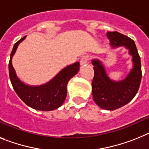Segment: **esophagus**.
<instances>
[{
	"label": "esophagus",
	"mask_w": 149,
	"mask_h": 149,
	"mask_svg": "<svg viewBox=\"0 0 149 149\" xmlns=\"http://www.w3.org/2000/svg\"><path fill=\"white\" fill-rule=\"evenodd\" d=\"M88 61H89V56H88V55L82 56V58L80 59V65H81V66L86 65V63H88Z\"/></svg>",
	"instance_id": "1"
}]
</instances>
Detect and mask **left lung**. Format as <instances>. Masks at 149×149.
I'll list each match as a JSON object with an SVG mask.
<instances>
[{"instance_id": "obj_1", "label": "left lung", "mask_w": 149, "mask_h": 149, "mask_svg": "<svg viewBox=\"0 0 149 149\" xmlns=\"http://www.w3.org/2000/svg\"><path fill=\"white\" fill-rule=\"evenodd\" d=\"M111 48L124 47L132 56V68L127 77L120 81L109 78L105 67L98 59H93L94 76L92 80V96L94 102L102 109H117L128 104L138 92L142 79L140 57L133 40L117 32H107Z\"/></svg>"}]
</instances>
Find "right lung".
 <instances>
[{
  "label": "right lung",
  "mask_w": 149,
  "mask_h": 149,
  "mask_svg": "<svg viewBox=\"0 0 149 149\" xmlns=\"http://www.w3.org/2000/svg\"><path fill=\"white\" fill-rule=\"evenodd\" d=\"M26 36L15 44L9 62V74L13 88L17 95L29 107L38 111H53L61 107L67 97V86L69 80L74 77L79 70V63L76 62L60 71L55 77L45 84L29 86L17 77L12 65V58L20 42Z\"/></svg>",
  "instance_id": "right-lung-1"
}]
</instances>
